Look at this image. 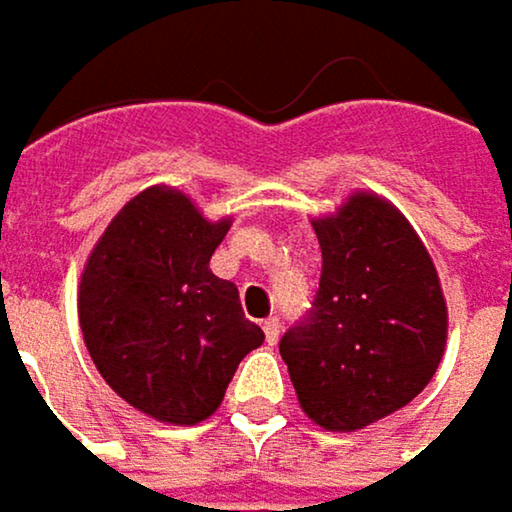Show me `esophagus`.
Here are the masks:
<instances>
[{
    "instance_id": "obj_1",
    "label": "esophagus",
    "mask_w": 512,
    "mask_h": 512,
    "mask_svg": "<svg viewBox=\"0 0 512 512\" xmlns=\"http://www.w3.org/2000/svg\"><path fill=\"white\" fill-rule=\"evenodd\" d=\"M262 330H265V339H268V345H277V339H280V318H277V315L265 318Z\"/></svg>"
}]
</instances>
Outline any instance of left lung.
Here are the masks:
<instances>
[{
	"label": "left lung",
	"instance_id": "8db88e82",
	"mask_svg": "<svg viewBox=\"0 0 512 512\" xmlns=\"http://www.w3.org/2000/svg\"><path fill=\"white\" fill-rule=\"evenodd\" d=\"M321 280L280 339L303 413L327 430H359L407 407L439 368L448 333L430 253L398 209L356 194L315 221Z\"/></svg>",
	"mask_w": 512,
	"mask_h": 512
}]
</instances>
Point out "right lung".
Listing matches in <instances>:
<instances>
[{"mask_svg": "<svg viewBox=\"0 0 512 512\" xmlns=\"http://www.w3.org/2000/svg\"><path fill=\"white\" fill-rule=\"evenodd\" d=\"M229 221L209 224L170 188L129 200L96 241L79 324L102 380L135 410L197 424L224 401L238 362L265 342L238 288L209 259Z\"/></svg>", "mask_w": 512, "mask_h": 512, "instance_id": "1", "label": "right lung"}]
</instances>
